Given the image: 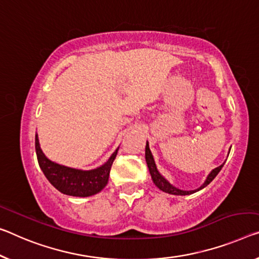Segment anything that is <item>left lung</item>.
Wrapping results in <instances>:
<instances>
[{"instance_id": "1", "label": "left lung", "mask_w": 259, "mask_h": 259, "mask_svg": "<svg viewBox=\"0 0 259 259\" xmlns=\"http://www.w3.org/2000/svg\"><path fill=\"white\" fill-rule=\"evenodd\" d=\"M146 162H147V165H148L150 176H152V178H153L154 184L156 185L158 189L162 190L163 192H166V193H170V194H176V196H186V194H192L194 192H197V191H199V190L204 189L205 186H207L209 183L217 177V175L220 172V170L222 169V166H224V164H225V163H224V164H221L220 166H218V168L212 170V172L208 175L207 180L205 181L204 184H202L199 189L193 190V191H184V190H180V189L175 188L174 185H171L170 183L166 181L160 172H158L157 169H156V165H155L152 152H150V149H149L148 142H147V145H146Z\"/></svg>"}]
</instances>
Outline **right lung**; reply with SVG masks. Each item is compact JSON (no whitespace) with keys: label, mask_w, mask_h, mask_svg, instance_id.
<instances>
[{"label":"right lung","mask_w":259,"mask_h":259,"mask_svg":"<svg viewBox=\"0 0 259 259\" xmlns=\"http://www.w3.org/2000/svg\"><path fill=\"white\" fill-rule=\"evenodd\" d=\"M118 149L111 155L105 164L99 168L89 171L77 170L50 161L41 152L38 135L35 134V153L39 166L51 184L61 193L68 196L89 197L101 192L109 182L110 170L118 154Z\"/></svg>","instance_id":"1"}]
</instances>
